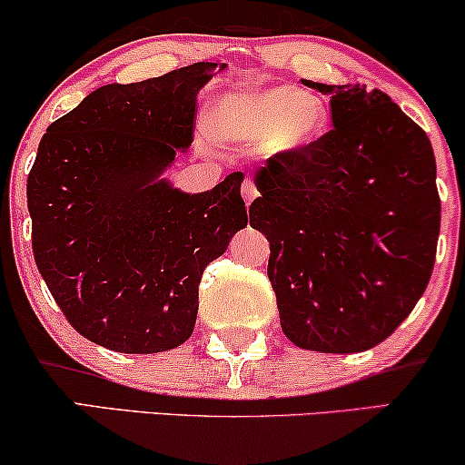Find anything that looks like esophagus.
Listing matches in <instances>:
<instances>
[{
    "mask_svg": "<svg viewBox=\"0 0 465 465\" xmlns=\"http://www.w3.org/2000/svg\"><path fill=\"white\" fill-rule=\"evenodd\" d=\"M241 194H243L247 204H252L258 196H261V192H258V188L254 185V181L247 179V181H243V185H241Z\"/></svg>",
    "mask_w": 465,
    "mask_h": 465,
    "instance_id": "obj_1",
    "label": "esophagus"
}]
</instances>
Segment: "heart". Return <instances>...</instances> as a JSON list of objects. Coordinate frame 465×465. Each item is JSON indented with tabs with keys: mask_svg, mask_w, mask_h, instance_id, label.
I'll use <instances>...</instances> for the list:
<instances>
[{
	"mask_svg": "<svg viewBox=\"0 0 465 465\" xmlns=\"http://www.w3.org/2000/svg\"><path fill=\"white\" fill-rule=\"evenodd\" d=\"M215 128L231 141L267 143L271 153L291 155L321 141L329 114L321 100L299 89L277 87L222 102Z\"/></svg>",
	"mask_w": 465,
	"mask_h": 465,
	"instance_id": "heart-1",
	"label": "heart"
}]
</instances>
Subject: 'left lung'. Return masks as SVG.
<instances>
[{"label":"left lung","instance_id":"1","mask_svg":"<svg viewBox=\"0 0 465 465\" xmlns=\"http://www.w3.org/2000/svg\"><path fill=\"white\" fill-rule=\"evenodd\" d=\"M331 98V128L269 158L250 224L269 239L284 335L316 352H363L423 297L436 262L440 196L427 134L387 94L303 81Z\"/></svg>","mask_w":465,"mask_h":465}]
</instances>
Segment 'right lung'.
<instances>
[{"instance_id":"obj_1","label":"right lung","mask_w":465,"mask_h":465,"mask_svg":"<svg viewBox=\"0 0 465 465\" xmlns=\"http://www.w3.org/2000/svg\"><path fill=\"white\" fill-rule=\"evenodd\" d=\"M215 68L95 89L38 144L27 177L35 264L72 327L108 351L188 340L203 271L247 226L241 173L203 194L158 179L194 141L196 95Z\"/></svg>"}]
</instances>
